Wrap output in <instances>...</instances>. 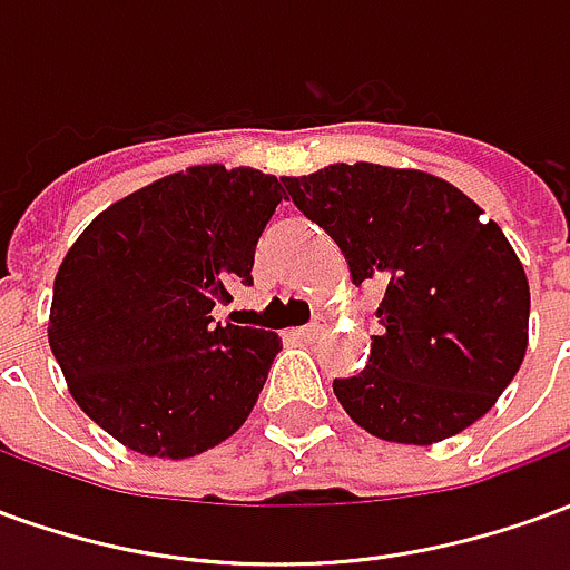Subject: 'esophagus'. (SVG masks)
<instances>
[{
	"label": "esophagus",
	"mask_w": 570,
	"mask_h": 570,
	"mask_svg": "<svg viewBox=\"0 0 570 570\" xmlns=\"http://www.w3.org/2000/svg\"><path fill=\"white\" fill-rule=\"evenodd\" d=\"M323 330H326V317H317L314 323H308V326H298L296 338H305V342H314L317 335H323Z\"/></svg>",
	"instance_id": "34e87169"
}]
</instances>
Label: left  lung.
<instances>
[{
  "mask_svg": "<svg viewBox=\"0 0 570 570\" xmlns=\"http://www.w3.org/2000/svg\"><path fill=\"white\" fill-rule=\"evenodd\" d=\"M284 186L345 253L354 284H384L366 370L333 382L351 421L403 445L476 424L528 347V277L501 225L479 223L476 200L412 167L330 164Z\"/></svg>",
  "mask_w": 570,
  "mask_h": 570,
  "instance_id": "1",
  "label": "left lung"
}]
</instances>
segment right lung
<instances>
[{
    "mask_svg": "<svg viewBox=\"0 0 570 570\" xmlns=\"http://www.w3.org/2000/svg\"><path fill=\"white\" fill-rule=\"evenodd\" d=\"M284 176L195 164L97 213L60 262L48 342L81 412L149 458H191L259 400L277 333L213 323L253 253Z\"/></svg>",
    "mask_w": 570,
    "mask_h": 570,
    "instance_id": "right-lung-1",
    "label": "right lung"
}]
</instances>
